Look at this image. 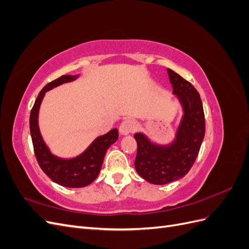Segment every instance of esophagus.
Listing matches in <instances>:
<instances>
[{"label": "esophagus", "instance_id": "1", "mask_svg": "<svg viewBox=\"0 0 249 249\" xmlns=\"http://www.w3.org/2000/svg\"><path fill=\"white\" fill-rule=\"evenodd\" d=\"M137 129V124L134 119L126 118L119 125V132L122 135H127L130 133H133Z\"/></svg>", "mask_w": 249, "mask_h": 249}]
</instances>
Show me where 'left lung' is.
<instances>
[{"instance_id":"left-lung-1","label":"left lung","mask_w":249,"mask_h":249,"mask_svg":"<svg viewBox=\"0 0 249 249\" xmlns=\"http://www.w3.org/2000/svg\"><path fill=\"white\" fill-rule=\"evenodd\" d=\"M173 93L184 108L177 138L168 147L153 144L144 135L135 134L137 155L135 168L138 175L155 185H165L183 178L193 166L206 133L205 113L197 90L190 82L167 70Z\"/></svg>"}]
</instances>
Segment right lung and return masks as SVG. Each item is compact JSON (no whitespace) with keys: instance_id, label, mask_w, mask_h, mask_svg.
Segmentation results:
<instances>
[{"instance_id":"1","label":"right lung","mask_w":249,"mask_h":249,"mask_svg":"<svg viewBox=\"0 0 249 249\" xmlns=\"http://www.w3.org/2000/svg\"><path fill=\"white\" fill-rule=\"evenodd\" d=\"M77 78L78 74L77 76L65 74L50 82L39 92L30 113V132H31L37 162L42 171L53 182L69 188H81L91 184L99 176L107 149L118 138L117 129H113L103 136L97 137L84 153L73 159H59L50 153L38 129V111L41 101L44 93L52 88L61 85L63 83L71 82Z\"/></svg>"}]
</instances>
